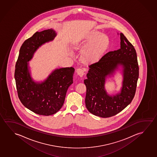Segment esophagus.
<instances>
[{
    "label": "esophagus",
    "instance_id": "esophagus-1",
    "mask_svg": "<svg viewBox=\"0 0 157 157\" xmlns=\"http://www.w3.org/2000/svg\"><path fill=\"white\" fill-rule=\"evenodd\" d=\"M76 72H77V75H78L80 77H82L83 76V75L85 74L84 71L81 68H78L76 70Z\"/></svg>",
    "mask_w": 157,
    "mask_h": 157
}]
</instances>
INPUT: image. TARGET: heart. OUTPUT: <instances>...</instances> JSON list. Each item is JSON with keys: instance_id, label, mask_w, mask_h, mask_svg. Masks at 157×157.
Segmentation results:
<instances>
[{"instance_id": "b5f03b06", "label": "heart", "mask_w": 157, "mask_h": 157, "mask_svg": "<svg viewBox=\"0 0 157 157\" xmlns=\"http://www.w3.org/2000/svg\"><path fill=\"white\" fill-rule=\"evenodd\" d=\"M109 42L107 35L97 30H91L75 41L74 48L76 50H83L81 59L85 64H91L102 57L109 48Z\"/></svg>"}]
</instances>
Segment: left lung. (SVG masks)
I'll list each match as a JSON object with an SVG mask.
<instances>
[{
	"mask_svg": "<svg viewBox=\"0 0 157 157\" xmlns=\"http://www.w3.org/2000/svg\"><path fill=\"white\" fill-rule=\"evenodd\" d=\"M121 48L110 51L100 59L90 65L87 79L85 103L87 109L95 116L108 118L117 115L130 104L134 97L139 76L137 55L134 46L121 33ZM118 64L124 67V80L121 92L109 96L104 89L105 77Z\"/></svg>",
	"mask_w": 157,
	"mask_h": 157,
	"instance_id": "8db88e82",
	"label": "left lung"
}]
</instances>
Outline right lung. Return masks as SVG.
I'll list each match as a JSON object with an SVG mask.
<instances>
[{
  "instance_id": "1",
  "label": "right lung",
  "mask_w": 157,
  "mask_h": 157,
  "mask_svg": "<svg viewBox=\"0 0 157 157\" xmlns=\"http://www.w3.org/2000/svg\"><path fill=\"white\" fill-rule=\"evenodd\" d=\"M56 35L52 29L35 33L23 43L15 65V78L18 97L25 107L37 115L49 116L62 107L67 89L73 83L72 67L55 70L42 83L33 81L27 62L37 48L53 40Z\"/></svg>"
}]
</instances>
